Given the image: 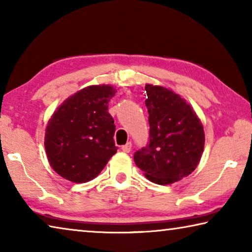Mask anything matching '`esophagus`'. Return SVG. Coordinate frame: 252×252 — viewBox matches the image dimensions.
Masks as SVG:
<instances>
[{
	"label": "esophagus",
	"mask_w": 252,
	"mask_h": 252,
	"mask_svg": "<svg viewBox=\"0 0 252 252\" xmlns=\"http://www.w3.org/2000/svg\"><path fill=\"white\" fill-rule=\"evenodd\" d=\"M122 151L123 152H126V153H129L130 151H131V149H132V144H131V142H127L126 144H125V146H122Z\"/></svg>",
	"instance_id": "34e87169"
}]
</instances>
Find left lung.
<instances>
[{
  "label": "left lung",
  "mask_w": 252,
  "mask_h": 252,
  "mask_svg": "<svg viewBox=\"0 0 252 252\" xmlns=\"http://www.w3.org/2000/svg\"><path fill=\"white\" fill-rule=\"evenodd\" d=\"M150 140L134 153L136 167L157 185H171L194 171L204 148L201 121L191 105L160 85L146 84Z\"/></svg>",
  "instance_id": "1"
}]
</instances>
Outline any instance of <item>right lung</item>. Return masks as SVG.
Instances as JSON below:
<instances>
[{"instance_id": "obj_1", "label": "right lung", "mask_w": 252, "mask_h": 252, "mask_svg": "<svg viewBox=\"0 0 252 252\" xmlns=\"http://www.w3.org/2000/svg\"><path fill=\"white\" fill-rule=\"evenodd\" d=\"M109 84L90 85L63 101L46 125L44 147L59 176L84 183L100 174L116 155L114 120L108 112L116 94Z\"/></svg>"}]
</instances>
